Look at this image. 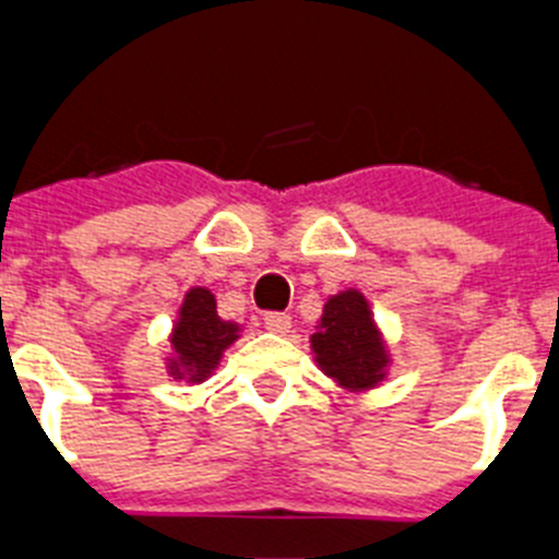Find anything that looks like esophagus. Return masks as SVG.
Segmentation results:
<instances>
[{
  "instance_id": "esophagus-1",
  "label": "esophagus",
  "mask_w": 559,
  "mask_h": 559,
  "mask_svg": "<svg viewBox=\"0 0 559 559\" xmlns=\"http://www.w3.org/2000/svg\"><path fill=\"white\" fill-rule=\"evenodd\" d=\"M263 324H265V330H271V333H276V335L290 333V316L280 313V310H271V313H265Z\"/></svg>"
}]
</instances>
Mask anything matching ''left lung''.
<instances>
[{"label":"left lung","mask_w":559,"mask_h":559,"mask_svg":"<svg viewBox=\"0 0 559 559\" xmlns=\"http://www.w3.org/2000/svg\"><path fill=\"white\" fill-rule=\"evenodd\" d=\"M310 347L322 372L349 392L372 389L386 378V344L360 290L330 296L319 333L310 335Z\"/></svg>","instance_id":"obj_1"}]
</instances>
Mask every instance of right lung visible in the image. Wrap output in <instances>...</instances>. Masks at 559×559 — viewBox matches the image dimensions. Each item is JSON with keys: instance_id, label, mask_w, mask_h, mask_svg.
Masks as SVG:
<instances>
[{"instance_id": "obj_1", "label": "right lung", "mask_w": 559, "mask_h": 559, "mask_svg": "<svg viewBox=\"0 0 559 559\" xmlns=\"http://www.w3.org/2000/svg\"><path fill=\"white\" fill-rule=\"evenodd\" d=\"M235 322H224L218 316L215 296L206 288H190L185 305L179 310V322L173 328L170 344L176 358H170L173 378H187L190 383H201L218 367L221 355L237 341Z\"/></svg>"}]
</instances>
